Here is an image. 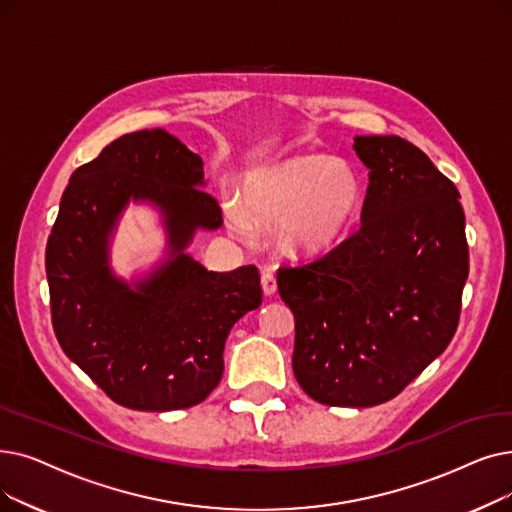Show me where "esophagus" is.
<instances>
[{"mask_svg": "<svg viewBox=\"0 0 512 512\" xmlns=\"http://www.w3.org/2000/svg\"><path fill=\"white\" fill-rule=\"evenodd\" d=\"M261 288H263V295H265V297H272V295L278 291L276 276H274L270 270H265V272L261 274Z\"/></svg>", "mask_w": 512, "mask_h": 512, "instance_id": "esophagus-1", "label": "esophagus"}]
</instances>
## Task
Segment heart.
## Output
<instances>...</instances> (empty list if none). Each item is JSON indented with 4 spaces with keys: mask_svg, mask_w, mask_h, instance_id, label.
<instances>
[{
    "mask_svg": "<svg viewBox=\"0 0 512 512\" xmlns=\"http://www.w3.org/2000/svg\"><path fill=\"white\" fill-rule=\"evenodd\" d=\"M366 205L353 165L326 154H295L247 175L240 201L226 198L230 230L242 240L276 226L278 247L297 259L328 255L351 236Z\"/></svg>",
    "mask_w": 512,
    "mask_h": 512,
    "instance_id": "1",
    "label": "heart"
}]
</instances>
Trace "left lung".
<instances>
[{"instance_id":"8db88e82","label":"left lung","mask_w":512,"mask_h":512,"mask_svg":"<svg viewBox=\"0 0 512 512\" xmlns=\"http://www.w3.org/2000/svg\"><path fill=\"white\" fill-rule=\"evenodd\" d=\"M368 169L360 230L303 268L278 272L295 316L293 372L326 406L395 397L450 345L469 276L456 186L399 136H358Z\"/></svg>"}]
</instances>
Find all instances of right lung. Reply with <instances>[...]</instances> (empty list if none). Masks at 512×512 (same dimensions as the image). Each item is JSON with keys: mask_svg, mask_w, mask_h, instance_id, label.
Returning a JSON list of instances; mask_svg holds the SVG:
<instances>
[{"mask_svg": "<svg viewBox=\"0 0 512 512\" xmlns=\"http://www.w3.org/2000/svg\"><path fill=\"white\" fill-rule=\"evenodd\" d=\"M203 159L165 129L127 133L79 167L48 238L52 324L62 351L113 402L142 412L201 404L224 374L232 326L261 305L259 270L211 272L186 249L224 224ZM158 211L166 251L129 279L112 268L126 207Z\"/></svg>", "mask_w": 512, "mask_h": 512, "instance_id": "right-lung-1", "label": "right lung"}]
</instances>
